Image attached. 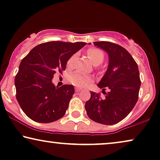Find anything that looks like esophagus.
I'll return each instance as SVG.
<instances>
[{"mask_svg": "<svg viewBox=\"0 0 160 160\" xmlns=\"http://www.w3.org/2000/svg\"><path fill=\"white\" fill-rule=\"evenodd\" d=\"M81 91H82V90L79 88H75V92H77V93H78V92H80Z\"/></svg>", "mask_w": 160, "mask_h": 160, "instance_id": "esophagus-1", "label": "esophagus"}]
</instances>
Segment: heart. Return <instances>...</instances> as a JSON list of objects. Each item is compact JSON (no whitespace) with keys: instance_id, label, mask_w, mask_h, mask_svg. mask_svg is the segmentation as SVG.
Segmentation results:
<instances>
[{"instance_id":"1","label":"heart","mask_w":160,"mask_h":160,"mask_svg":"<svg viewBox=\"0 0 160 160\" xmlns=\"http://www.w3.org/2000/svg\"><path fill=\"white\" fill-rule=\"evenodd\" d=\"M88 57L91 61L92 63L95 65H98L102 64L104 58V53L102 50L96 48H89L87 51ZM76 58V54H74L69 58L67 62V66L69 67H72L73 63ZM69 80L72 84L78 87H86L93 82V78L91 76L85 75L80 72H74L70 75Z\"/></svg>"}]
</instances>
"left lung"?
<instances>
[{"label": "left lung", "instance_id": "1", "mask_svg": "<svg viewBox=\"0 0 160 160\" xmlns=\"http://www.w3.org/2000/svg\"><path fill=\"white\" fill-rule=\"evenodd\" d=\"M93 44L109 56L107 70L97 85L103 91L107 87L109 92L102 98L99 94L91 91L85 108L88 116L94 122L114 125L129 114L138 101L141 87L138 67L123 47L107 41Z\"/></svg>", "mask_w": 160, "mask_h": 160}]
</instances>
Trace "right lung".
Masks as SVG:
<instances>
[{"label":"right lung","instance_id":"right-lung-1","mask_svg":"<svg viewBox=\"0 0 160 160\" xmlns=\"http://www.w3.org/2000/svg\"><path fill=\"white\" fill-rule=\"evenodd\" d=\"M85 45L84 42H44L22 60L15 77L16 97L29 118L48 123L64 115L75 89L72 85L56 87L53 75L65 70L69 58Z\"/></svg>","mask_w":160,"mask_h":160}]
</instances>
